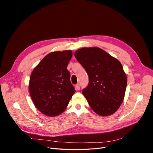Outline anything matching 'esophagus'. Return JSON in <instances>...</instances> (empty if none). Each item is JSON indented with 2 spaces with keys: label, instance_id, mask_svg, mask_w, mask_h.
<instances>
[{
  "label": "esophagus",
  "instance_id": "34e87169",
  "mask_svg": "<svg viewBox=\"0 0 153 153\" xmlns=\"http://www.w3.org/2000/svg\"><path fill=\"white\" fill-rule=\"evenodd\" d=\"M75 89L76 90V91H78V90H80V85L79 84H76V85H75Z\"/></svg>",
  "mask_w": 153,
  "mask_h": 153
}]
</instances>
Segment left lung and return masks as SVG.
Instances as JSON below:
<instances>
[{
	"label": "left lung",
	"instance_id": "left-lung-1",
	"mask_svg": "<svg viewBox=\"0 0 153 153\" xmlns=\"http://www.w3.org/2000/svg\"><path fill=\"white\" fill-rule=\"evenodd\" d=\"M75 57L89 75V84L82 94L91 108L100 116L115 113L123 103L127 85L121 63L98 47L78 49Z\"/></svg>",
	"mask_w": 153,
	"mask_h": 153
}]
</instances>
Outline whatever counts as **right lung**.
<instances>
[{
	"label": "right lung",
	"instance_id": "obj_1",
	"mask_svg": "<svg viewBox=\"0 0 153 153\" xmlns=\"http://www.w3.org/2000/svg\"><path fill=\"white\" fill-rule=\"evenodd\" d=\"M71 57V50L51 52L31 73V99L36 107L45 115L54 117L62 113L75 92L67 69Z\"/></svg>",
	"mask_w": 153,
	"mask_h": 153
}]
</instances>
